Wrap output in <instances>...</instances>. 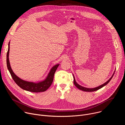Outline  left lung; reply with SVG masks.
I'll use <instances>...</instances> for the list:
<instances>
[{
	"instance_id": "obj_1",
	"label": "left lung",
	"mask_w": 125,
	"mask_h": 125,
	"mask_svg": "<svg viewBox=\"0 0 125 125\" xmlns=\"http://www.w3.org/2000/svg\"><path fill=\"white\" fill-rule=\"evenodd\" d=\"M114 74H113V76L111 77V78H110L108 81H107V82H106V83H105L104 84H102V85H100V86H98V87H97L94 88H86V87H83V86H81L80 85H79V84H78V83H76L74 77V84L75 85V86H76L77 88H78L79 89H80V90H82V91H84V92H94V91H96L98 90L99 89L102 88V87H103L104 86H105V85H106L107 84V83L110 81V80L112 79L113 76H114Z\"/></svg>"
}]
</instances>
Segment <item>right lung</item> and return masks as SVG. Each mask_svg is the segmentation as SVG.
<instances>
[{"label": "right lung", "mask_w": 125, "mask_h": 125, "mask_svg": "<svg viewBox=\"0 0 125 125\" xmlns=\"http://www.w3.org/2000/svg\"><path fill=\"white\" fill-rule=\"evenodd\" d=\"M10 42L8 44V49L7 53V66L8 69L12 77L13 80L21 88L24 90L33 92V93H40L46 91L47 89L51 85L53 81L54 75L55 73V71L57 70L59 64H57L53 67L49 72L46 79L42 82L38 83H34L32 82H28L25 81L19 78L13 72V71L10 67L9 61V45Z\"/></svg>", "instance_id": "1"}]
</instances>
